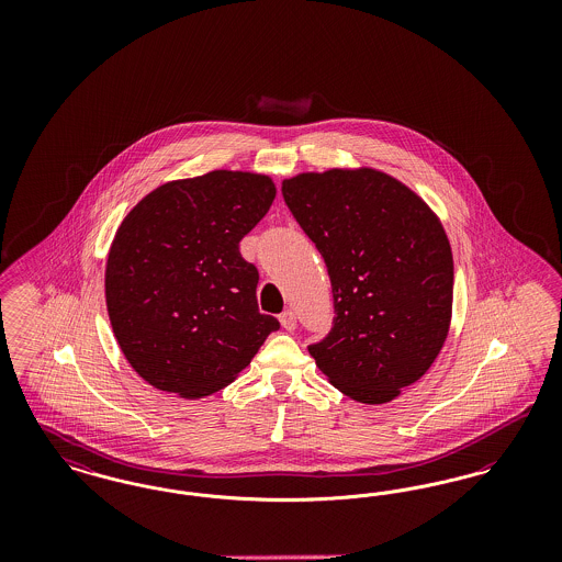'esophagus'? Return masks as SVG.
<instances>
[{
	"label": "esophagus",
	"instance_id": "34e87169",
	"mask_svg": "<svg viewBox=\"0 0 562 562\" xmlns=\"http://www.w3.org/2000/svg\"><path fill=\"white\" fill-rule=\"evenodd\" d=\"M280 322H282V326H284L286 330H294V326H296V316H294L293 310H284V312L280 314Z\"/></svg>",
	"mask_w": 562,
	"mask_h": 562
}]
</instances>
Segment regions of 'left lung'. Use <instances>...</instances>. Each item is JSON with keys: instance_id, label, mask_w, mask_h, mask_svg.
<instances>
[{"instance_id": "1", "label": "left lung", "mask_w": 562, "mask_h": 562, "mask_svg": "<svg viewBox=\"0 0 562 562\" xmlns=\"http://www.w3.org/2000/svg\"><path fill=\"white\" fill-rule=\"evenodd\" d=\"M282 195L333 286V326L310 353L349 398L394 401L428 373L449 333L453 252L442 223L373 168L303 172Z\"/></svg>"}]
</instances>
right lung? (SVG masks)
Wrapping results in <instances>:
<instances>
[{"mask_svg": "<svg viewBox=\"0 0 562 562\" xmlns=\"http://www.w3.org/2000/svg\"><path fill=\"white\" fill-rule=\"evenodd\" d=\"M273 198L266 175L213 170L164 183L122 221L105 269L109 321L149 385L214 394L280 328L259 312V271L240 255Z\"/></svg>", "mask_w": 562, "mask_h": 562, "instance_id": "1", "label": "right lung"}]
</instances>
